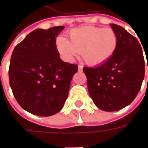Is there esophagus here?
Here are the masks:
<instances>
[{
    "mask_svg": "<svg viewBox=\"0 0 148 148\" xmlns=\"http://www.w3.org/2000/svg\"><path fill=\"white\" fill-rule=\"evenodd\" d=\"M82 68H83V66H82V65H79V66H78V71H82Z\"/></svg>",
    "mask_w": 148,
    "mask_h": 148,
    "instance_id": "obj_1",
    "label": "esophagus"
}]
</instances>
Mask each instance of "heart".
Instances as JSON below:
<instances>
[{
  "instance_id": "heart-1",
  "label": "heart",
  "mask_w": 148,
  "mask_h": 148,
  "mask_svg": "<svg viewBox=\"0 0 148 148\" xmlns=\"http://www.w3.org/2000/svg\"><path fill=\"white\" fill-rule=\"evenodd\" d=\"M67 40L56 39L59 54L66 60L73 61L81 53L86 64L97 66L108 61L117 48V35L111 27L84 26L67 32Z\"/></svg>"
}]
</instances>
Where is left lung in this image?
I'll return each mask as SVG.
<instances>
[{
  "instance_id": "1",
  "label": "left lung",
  "mask_w": 148,
  "mask_h": 148,
  "mask_svg": "<svg viewBox=\"0 0 148 148\" xmlns=\"http://www.w3.org/2000/svg\"><path fill=\"white\" fill-rule=\"evenodd\" d=\"M111 27L118 38L114 55L97 67H83L91 98L106 112L117 111L132 102L145 74L143 51L136 38L119 25Z\"/></svg>"
}]
</instances>
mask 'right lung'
<instances>
[{
	"label": "right lung",
	"mask_w": 148,
	"mask_h": 148,
	"mask_svg": "<svg viewBox=\"0 0 148 148\" xmlns=\"http://www.w3.org/2000/svg\"><path fill=\"white\" fill-rule=\"evenodd\" d=\"M63 26L36 29L18 43L8 69L9 85L18 104L39 116L56 114L67 98L77 65L62 61L55 42Z\"/></svg>",
	"instance_id": "add662e5"
}]
</instances>
